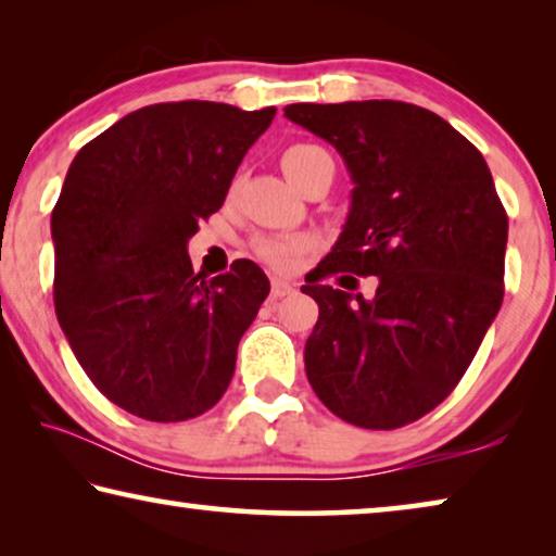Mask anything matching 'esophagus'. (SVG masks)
Instances as JSON below:
<instances>
[{"label": "esophagus", "instance_id": "esophagus-1", "mask_svg": "<svg viewBox=\"0 0 556 556\" xmlns=\"http://www.w3.org/2000/svg\"><path fill=\"white\" fill-rule=\"evenodd\" d=\"M296 289V285H291V281L285 279H271V299H281L291 294V291Z\"/></svg>", "mask_w": 556, "mask_h": 556}]
</instances>
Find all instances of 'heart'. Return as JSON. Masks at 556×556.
<instances>
[{
  "label": "heart",
  "mask_w": 556,
  "mask_h": 556,
  "mask_svg": "<svg viewBox=\"0 0 556 556\" xmlns=\"http://www.w3.org/2000/svg\"><path fill=\"white\" fill-rule=\"evenodd\" d=\"M321 154L326 152L316 144H291L289 149H285V154H281V168H285L289 181L294 184L299 174ZM308 248H312V240L294 238V235H265V238H260L255 242L257 255L275 269H294L301 255H304Z\"/></svg>",
  "instance_id": "obj_1"
}]
</instances>
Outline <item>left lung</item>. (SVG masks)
I'll return each instance as SVG.
<instances>
[{
    "label": "left lung",
    "mask_w": 556,
    "mask_h": 556,
    "mask_svg": "<svg viewBox=\"0 0 556 556\" xmlns=\"http://www.w3.org/2000/svg\"><path fill=\"white\" fill-rule=\"evenodd\" d=\"M285 117L333 144L353 181L314 280L379 277L370 302L301 287L318 304L306 378L348 425H412L448 397L501 312L507 215L491 168L446 119L409 102H296Z\"/></svg>",
    "instance_id": "1"
}]
</instances>
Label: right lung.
Instances as JSON below:
<instances>
[{
	"label": "right lung",
	"instance_id": "right-lung-1",
	"mask_svg": "<svg viewBox=\"0 0 556 556\" xmlns=\"http://www.w3.org/2000/svg\"><path fill=\"white\" fill-rule=\"evenodd\" d=\"M275 112L149 105L83 147L65 174L51 213L55 316L92 384L135 417L193 419L228 390L269 279L250 260L205 279L186 244Z\"/></svg>",
	"mask_w": 556,
	"mask_h": 556
}]
</instances>
